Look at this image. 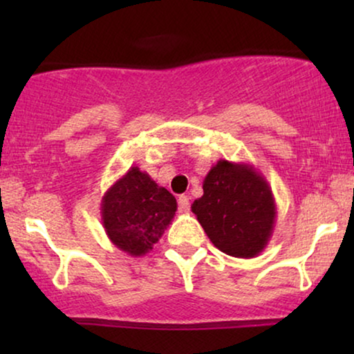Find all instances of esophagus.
I'll list each match as a JSON object with an SVG mask.
<instances>
[{"label":"esophagus","mask_w":354,"mask_h":354,"mask_svg":"<svg viewBox=\"0 0 354 354\" xmlns=\"http://www.w3.org/2000/svg\"><path fill=\"white\" fill-rule=\"evenodd\" d=\"M178 209H180V212L190 211V198H188L187 195L178 196Z\"/></svg>","instance_id":"obj_1"}]
</instances>
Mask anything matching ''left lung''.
Here are the masks:
<instances>
[{"label": "left lung", "mask_w": 354, "mask_h": 354, "mask_svg": "<svg viewBox=\"0 0 354 354\" xmlns=\"http://www.w3.org/2000/svg\"><path fill=\"white\" fill-rule=\"evenodd\" d=\"M212 245L235 258H254L268 246L277 206L268 180L248 162L219 159L203 180V196L193 201Z\"/></svg>", "instance_id": "1"}]
</instances>
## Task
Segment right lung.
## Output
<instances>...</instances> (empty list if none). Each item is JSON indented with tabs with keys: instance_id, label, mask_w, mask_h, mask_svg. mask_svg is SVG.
I'll return each instance as SVG.
<instances>
[{
	"instance_id": "right-lung-1",
	"label": "right lung",
	"mask_w": 354,
	"mask_h": 354,
	"mask_svg": "<svg viewBox=\"0 0 354 354\" xmlns=\"http://www.w3.org/2000/svg\"><path fill=\"white\" fill-rule=\"evenodd\" d=\"M177 201L147 172L130 167L101 200V221L111 243L129 256H145L176 216Z\"/></svg>"
}]
</instances>
